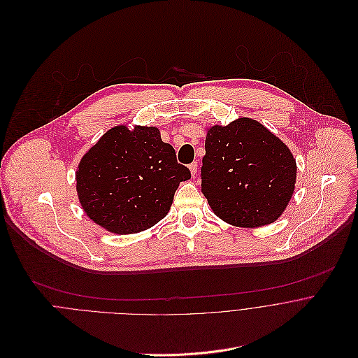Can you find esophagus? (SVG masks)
<instances>
[{
  "label": "esophagus",
  "instance_id": "34e87169",
  "mask_svg": "<svg viewBox=\"0 0 358 358\" xmlns=\"http://www.w3.org/2000/svg\"><path fill=\"white\" fill-rule=\"evenodd\" d=\"M189 169H190V173H192V176H194V175L197 173V162H193V164H190V165H189Z\"/></svg>",
  "mask_w": 358,
  "mask_h": 358
}]
</instances>
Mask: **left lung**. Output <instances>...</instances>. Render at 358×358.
<instances>
[{
  "label": "left lung",
  "mask_w": 358,
  "mask_h": 358,
  "mask_svg": "<svg viewBox=\"0 0 358 358\" xmlns=\"http://www.w3.org/2000/svg\"><path fill=\"white\" fill-rule=\"evenodd\" d=\"M201 192L223 222L255 229L273 223L296 183V161L283 142L252 118L208 128Z\"/></svg>",
  "instance_id": "8db88e82"
}]
</instances>
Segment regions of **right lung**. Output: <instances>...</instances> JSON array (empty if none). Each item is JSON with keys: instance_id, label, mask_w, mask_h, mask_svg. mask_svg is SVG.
I'll use <instances>...</instances> for the list:
<instances>
[{"instance_id": "obj_1", "label": "right lung", "mask_w": 358, "mask_h": 358, "mask_svg": "<svg viewBox=\"0 0 358 358\" xmlns=\"http://www.w3.org/2000/svg\"><path fill=\"white\" fill-rule=\"evenodd\" d=\"M190 171L176 161L157 127L117 125L82 158L76 189L87 216L115 234L144 231L171 208Z\"/></svg>"}]
</instances>
